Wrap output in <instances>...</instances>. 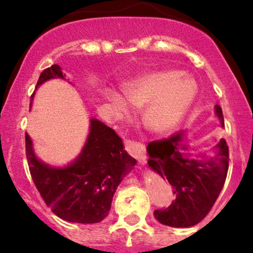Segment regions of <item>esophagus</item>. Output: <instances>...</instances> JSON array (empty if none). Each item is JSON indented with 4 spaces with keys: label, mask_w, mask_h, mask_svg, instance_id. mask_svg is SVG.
I'll return each instance as SVG.
<instances>
[{
    "label": "esophagus",
    "mask_w": 253,
    "mask_h": 253,
    "mask_svg": "<svg viewBox=\"0 0 253 253\" xmlns=\"http://www.w3.org/2000/svg\"><path fill=\"white\" fill-rule=\"evenodd\" d=\"M125 147H126L127 152L132 157H134L139 163H146V149H145L144 144L138 143L135 140H130V139H126L125 140Z\"/></svg>",
    "instance_id": "esophagus-1"
}]
</instances>
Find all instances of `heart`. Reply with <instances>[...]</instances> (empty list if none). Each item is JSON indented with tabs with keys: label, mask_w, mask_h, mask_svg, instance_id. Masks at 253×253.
Listing matches in <instances>:
<instances>
[{
	"label": "heart",
	"mask_w": 253,
	"mask_h": 253,
	"mask_svg": "<svg viewBox=\"0 0 253 253\" xmlns=\"http://www.w3.org/2000/svg\"><path fill=\"white\" fill-rule=\"evenodd\" d=\"M196 84L179 71H159L126 86V97L112 94L109 102L117 114H129V103L136 108L149 106L146 123L157 133H168L178 125L196 97Z\"/></svg>",
	"instance_id": "heart-1"
}]
</instances>
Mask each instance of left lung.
I'll use <instances>...</instances> for the list:
<instances>
[{
	"instance_id": "obj_1",
	"label": "left lung",
	"mask_w": 253,
	"mask_h": 253,
	"mask_svg": "<svg viewBox=\"0 0 253 253\" xmlns=\"http://www.w3.org/2000/svg\"><path fill=\"white\" fill-rule=\"evenodd\" d=\"M215 115L223 127L220 106ZM184 130L173 133L168 139L151 141L147 145L149 167L172 185L175 201L165 210L155 211V217L171 227H190L205 219L215 203L225 184L228 171V146L225 139L217 143L213 157L190 158L185 153L188 144Z\"/></svg>"
}]
</instances>
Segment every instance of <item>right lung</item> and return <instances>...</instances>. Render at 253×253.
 Returning <instances> with one entry per match:
<instances>
[{
  "mask_svg": "<svg viewBox=\"0 0 253 253\" xmlns=\"http://www.w3.org/2000/svg\"><path fill=\"white\" fill-rule=\"evenodd\" d=\"M52 78L65 80L57 64L40 74L37 88ZM25 138L32 179L47 207L65 221H102L108 215L118 185L136 164L115 130L97 119L90 120L88 139L80 156L68 167L53 168L42 163L37 158L27 133Z\"/></svg>",
  "mask_w": 253,
  "mask_h": 253,
  "instance_id": "right-lung-1",
  "label": "right lung"
}]
</instances>
